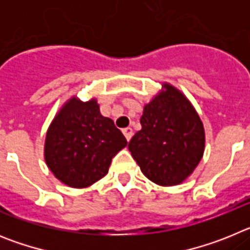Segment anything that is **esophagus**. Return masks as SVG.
Here are the masks:
<instances>
[{"mask_svg":"<svg viewBox=\"0 0 250 250\" xmlns=\"http://www.w3.org/2000/svg\"><path fill=\"white\" fill-rule=\"evenodd\" d=\"M123 134L125 135L126 140L130 141V139H131L132 136V129L131 127H125V129H123Z\"/></svg>","mask_w":250,"mask_h":250,"instance_id":"esophagus-1","label":"esophagus"}]
</instances>
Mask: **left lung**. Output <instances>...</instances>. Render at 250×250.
Listing matches in <instances>:
<instances>
[{
	"instance_id": "8db88e82",
	"label": "left lung",
	"mask_w": 250,
	"mask_h": 250,
	"mask_svg": "<svg viewBox=\"0 0 250 250\" xmlns=\"http://www.w3.org/2000/svg\"><path fill=\"white\" fill-rule=\"evenodd\" d=\"M164 92L145 105L141 130L129 150L151 182L170 187L193 173L204 152V127L184 95L165 83Z\"/></svg>"
}]
</instances>
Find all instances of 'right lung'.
Listing matches in <instances>:
<instances>
[{"label": "right lung", "mask_w": 250, "mask_h": 250, "mask_svg": "<svg viewBox=\"0 0 250 250\" xmlns=\"http://www.w3.org/2000/svg\"><path fill=\"white\" fill-rule=\"evenodd\" d=\"M126 144L114 121L100 114L96 100L74 98L48 127L45 160L63 184L86 188L107 174L112 158Z\"/></svg>", "instance_id": "obj_1"}]
</instances>
